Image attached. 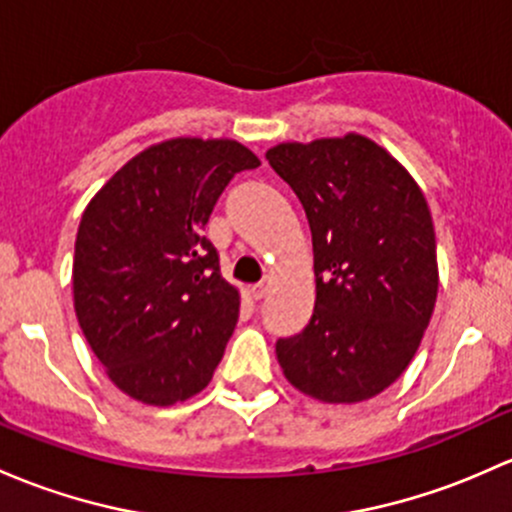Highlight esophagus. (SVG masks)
I'll return each mask as SVG.
<instances>
[{
  "label": "esophagus",
  "instance_id": "1",
  "mask_svg": "<svg viewBox=\"0 0 512 512\" xmlns=\"http://www.w3.org/2000/svg\"><path fill=\"white\" fill-rule=\"evenodd\" d=\"M270 287H272V279L270 277H265V279H262V282L252 284V297L262 299L267 292H270Z\"/></svg>",
  "mask_w": 512,
  "mask_h": 512
}]
</instances>
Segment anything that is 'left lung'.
Instances as JSON below:
<instances>
[{
  "instance_id": "left-lung-1",
  "label": "left lung",
  "mask_w": 512,
  "mask_h": 512,
  "mask_svg": "<svg viewBox=\"0 0 512 512\" xmlns=\"http://www.w3.org/2000/svg\"><path fill=\"white\" fill-rule=\"evenodd\" d=\"M311 228L316 306L277 360L304 395L363 402L405 373L437 301V240L427 198L360 134L267 152Z\"/></svg>"
}]
</instances>
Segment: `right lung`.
Masks as SVG:
<instances>
[{"label": "right lung", "instance_id": "obj_1", "mask_svg": "<svg viewBox=\"0 0 512 512\" xmlns=\"http://www.w3.org/2000/svg\"><path fill=\"white\" fill-rule=\"evenodd\" d=\"M260 159L233 139H169L127 161L75 238V316L110 380L147 405L211 383L240 297L203 235L235 174Z\"/></svg>", "mask_w": 512, "mask_h": 512}]
</instances>
